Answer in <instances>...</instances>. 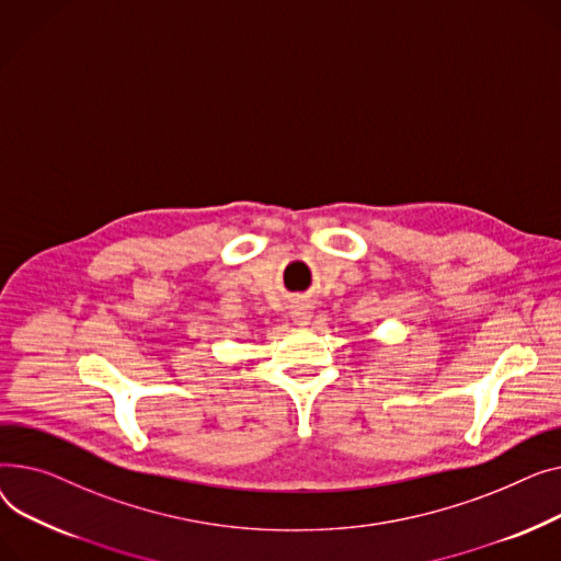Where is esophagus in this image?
<instances>
[{
	"label": "esophagus",
	"instance_id": "obj_1",
	"mask_svg": "<svg viewBox=\"0 0 561 561\" xmlns=\"http://www.w3.org/2000/svg\"><path fill=\"white\" fill-rule=\"evenodd\" d=\"M291 317H294V321H296V323L306 325V323L310 321V310H308V308H294Z\"/></svg>",
	"mask_w": 561,
	"mask_h": 561
}]
</instances>
